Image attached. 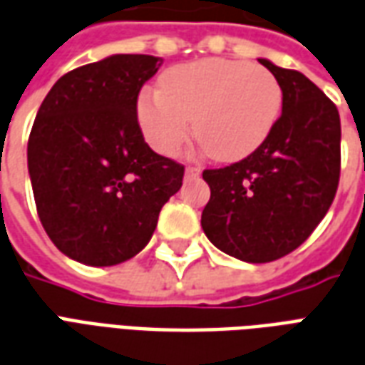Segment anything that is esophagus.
<instances>
[{
  "mask_svg": "<svg viewBox=\"0 0 365 365\" xmlns=\"http://www.w3.org/2000/svg\"><path fill=\"white\" fill-rule=\"evenodd\" d=\"M202 167H186L185 177L186 179H194V177H200Z\"/></svg>",
  "mask_w": 365,
  "mask_h": 365,
  "instance_id": "obj_1",
  "label": "esophagus"
}]
</instances>
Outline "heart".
<instances>
[{"mask_svg": "<svg viewBox=\"0 0 365 365\" xmlns=\"http://www.w3.org/2000/svg\"><path fill=\"white\" fill-rule=\"evenodd\" d=\"M282 87L257 63L206 58L167 70L159 91H143L138 120L145 140L177 155L194 135L215 161H239L259 150L280 116Z\"/></svg>", "mask_w": 365, "mask_h": 365, "instance_id": "b5f03b06", "label": "heart"}]
</instances>
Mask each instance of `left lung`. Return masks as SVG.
I'll use <instances>...</instances> for the list:
<instances>
[{
	"label": "left lung",
	"instance_id": "obj_1",
	"mask_svg": "<svg viewBox=\"0 0 365 365\" xmlns=\"http://www.w3.org/2000/svg\"><path fill=\"white\" fill-rule=\"evenodd\" d=\"M282 87V114L259 150L202 173L210 202L202 230L245 262H270L297 249L331 208L340 179V116L317 85L259 60Z\"/></svg>",
	"mask_w": 365,
	"mask_h": 365
}]
</instances>
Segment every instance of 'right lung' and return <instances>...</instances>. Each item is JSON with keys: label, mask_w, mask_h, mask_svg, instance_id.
Returning a JSON list of instances; mask_svg holds the SVG:
<instances>
[{"label": "right lung", "mask_w": 365, "mask_h": 365, "mask_svg": "<svg viewBox=\"0 0 365 365\" xmlns=\"http://www.w3.org/2000/svg\"><path fill=\"white\" fill-rule=\"evenodd\" d=\"M161 58L114 54L62 76L34 118L26 159L52 243L87 267H114L150 243L185 167L138 124V95Z\"/></svg>", "instance_id": "1"}]
</instances>
